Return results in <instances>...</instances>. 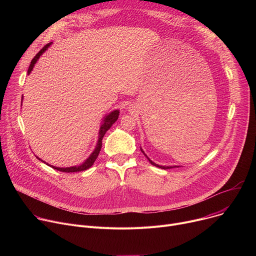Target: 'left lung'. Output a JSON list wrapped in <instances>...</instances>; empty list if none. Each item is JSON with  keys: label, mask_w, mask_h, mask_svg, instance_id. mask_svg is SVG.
<instances>
[{"label": "left lung", "mask_w": 256, "mask_h": 256, "mask_svg": "<svg viewBox=\"0 0 256 256\" xmlns=\"http://www.w3.org/2000/svg\"><path fill=\"white\" fill-rule=\"evenodd\" d=\"M142 152L144 153V151H142ZM144 156H146V157H147V155H146V154H144ZM147 158H148V157H147ZM148 160L150 161V163H151L152 165H154V166H157V167H159V168H162V169H170V168H175V167H178V166H173V167H172V166H171V167H169V166H160V165H158V164L154 163L153 161H151V160H150L149 158H148Z\"/></svg>", "instance_id": "left-lung-1"}]
</instances>
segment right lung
I'll list each match as a JSON object with an SVG mask.
<instances>
[{
	"label": "right lung",
	"mask_w": 256,
	"mask_h": 256,
	"mask_svg": "<svg viewBox=\"0 0 256 256\" xmlns=\"http://www.w3.org/2000/svg\"><path fill=\"white\" fill-rule=\"evenodd\" d=\"M50 44H52V42H50V44H48L46 46H44L38 52V54H36V56L32 58V60H31V62H30V66H29V68H28V72H27L28 74H30V72L32 70V68H33L35 62H38V60L40 58V56L48 50V48ZM22 99H23V96H22ZM118 114H120V112H118V110H114V112H110L108 116H105V118H104V120H103V124H102V126H100L99 138H98V142H97V144H96V148H95V150L93 151V153L90 155V157H89L82 165H80V166H74V167H68V168H60V167H54V166H52V167L54 168V169H56V170H58V171L66 172V173H70H70H72V172H79V171H84V170H86V169H89V168L94 164L95 160L97 159V157H98V155H99V153H100V150H101V147H102V138H103L105 132H106L109 128H110L112 126V124L118 120ZM38 159H40V158H38ZM40 161H42V160H40ZM42 162H44V161H42Z\"/></svg>",
	"instance_id": "1"
}]
</instances>
